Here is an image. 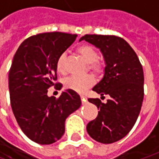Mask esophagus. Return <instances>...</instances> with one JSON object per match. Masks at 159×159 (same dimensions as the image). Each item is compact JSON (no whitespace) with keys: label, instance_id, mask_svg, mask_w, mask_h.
<instances>
[{"label":"esophagus","instance_id":"esophagus-1","mask_svg":"<svg viewBox=\"0 0 159 159\" xmlns=\"http://www.w3.org/2000/svg\"><path fill=\"white\" fill-rule=\"evenodd\" d=\"M81 100H82V102H83V104H84L85 102L87 101V98H86V97L81 96Z\"/></svg>","mask_w":159,"mask_h":159}]
</instances>
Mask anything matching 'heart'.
Segmentation results:
<instances>
[{
  "mask_svg": "<svg viewBox=\"0 0 159 159\" xmlns=\"http://www.w3.org/2000/svg\"><path fill=\"white\" fill-rule=\"evenodd\" d=\"M76 52L85 62L89 64V69L90 70H92L95 73L101 72L102 65L97 61L98 52L94 47L88 45H83L76 49ZM65 61H66V55L65 53H62L60 55V57L58 58L56 61V69L61 74H65L66 72ZM94 83L95 80L93 76L88 75L84 76H70L68 79L65 80L64 85L67 89L82 94L84 93L86 90L94 84Z\"/></svg>",
  "mask_w": 159,
  "mask_h": 159,
  "instance_id": "obj_1",
  "label": "heart"
}]
</instances>
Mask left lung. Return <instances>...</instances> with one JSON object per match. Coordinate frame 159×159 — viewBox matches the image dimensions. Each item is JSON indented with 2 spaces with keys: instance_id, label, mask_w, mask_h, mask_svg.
I'll return each mask as SVG.
<instances>
[{
  "instance_id": "left-lung-1",
  "label": "left lung",
  "mask_w": 159,
  "mask_h": 159,
  "mask_svg": "<svg viewBox=\"0 0 159 159\" xmlns=\"http://www.w3.org/2000/svg\"><path fill=\"white\" fill-rule=\"evenodd\" d=\"M82 40L100 50L106 65L103 78L92 90L110 96L107 103L99 98L88 99L99 112L88 123L87 132L98 143H115L129 134L139 116L144 95L143 67L133 48L121 38L87 34Z\"/></svg>"
}]
</instances>
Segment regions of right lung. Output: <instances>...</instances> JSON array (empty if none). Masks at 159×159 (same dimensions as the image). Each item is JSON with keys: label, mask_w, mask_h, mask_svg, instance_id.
<instances>
[{"label": "right lung", "mask_w": 159, "mask_h": 159, "mask_svg": "<svg viewBox=\"0 0 159 159\" xmlns=\"http://www.w3.org/2000/svg\"><path fill=\"white\" fill-rule=\"evenodd\" d=\"M76 37L40 33L25 39L15 53L8 72L10 104L22 131L37 143L51 144L61 139L66 119L81 107L79 95L69 89L59 98L47 96V89L57 79L58 58Z\"/></svg>", "instance_id": "1"}]
</instances>
